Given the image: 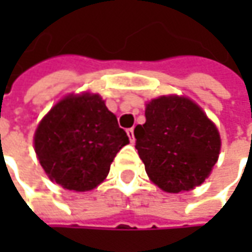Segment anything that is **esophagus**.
Listing matches in <instances>:
<instances>
[{
  "label": "esophagus",
  "mask_w": 252,
  "mask_h": 252,
  "mask_svg": "<svg viewBox=\"0 0 252 252\" xmlns=\"http://www.w3.org/2000/svg\"><path fill=\"white\" fill-rule=\"evenodd\" d=\"M126 133H127V136H129V140L133 143V141H134V130H133V129H127Z\"/></svg>",
  "instance_id": "esophagus-1"
}]
</instances>
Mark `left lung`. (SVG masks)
Returning <instances> with one entry per match:
<instances>
[{
    "label": "left lung",
    "instance_id": "1",
    "mask_svg": "<svg viewBox=\"0 0 252 252\" xmlns=\"http://www.w3.org/2000/svg\"><path fill=\"white\" fill-rule=\"evenodd\" d=\"M146 172L162 190L178 193L200 185L216 164L220 136L195 102L160 96L146 106V123L134 129Z\"/></svg>",
    "mask_w": 252,
    "mask_h": 252
}]
</instances>
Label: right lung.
Returning <instances> with one entry per match:
<instances>
[{
  "mask_svg": "<svg viewBox=\"0 0 252 252\" xmlns=\"http://www.w3.org/2000/svg\"><path fill=\"white\" fill-rule=\"evenodd\" d=\"M127 143L126 131L96 94L64 98L34 133V151L49 178L77 192L101 184Z\"/></svg>",
  "mask_w": 252,
  "mask_h": 252,
  "instance_id": "1",
  "label": "right lung"
}]
</instances>
